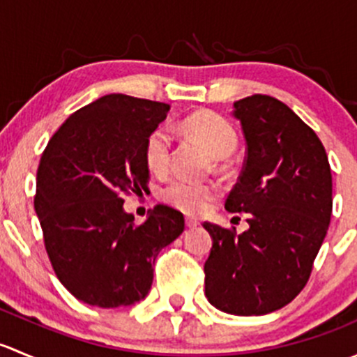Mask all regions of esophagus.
I'll return each instance as SVG.
<instances>
[{
  "label": "esophagus",
  "mask_w": 357,
  "mask_h": 357,
  "mask_svg": "<svg viewBox=\"0 0 357 357\" xmlns=\"http://www.w3.org/2000/svg\"><path fill=\"white\" fill-rule=\"evenodd\" d=\"M186 226L188 228H197V226H200V222L193 218H186Z\"/></svg>",
  "instance_id": "34e87169"
}]
</instances>
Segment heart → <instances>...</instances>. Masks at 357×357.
<instances>
[{
    "label": "heart",
    "instance_id": "obj_1",
    "mask_svg": "<svg viewBox=\"0 0 357 357\" xmlns=\"http://www.w3.org/2000/svg\"><path fill=\"white\" fill-rule=\"evenodd\" d=\"M183 131L200 143L212 157H229L238 146V136L233 126L221 115L199 112L181 124ZM145 162L150 171L162 174L171 162V132L167 128L153 129L145 143ZM219 195L218 186L212 183L192 181L176 178L162 190V199L178 211L186 214H202Z\"/></svg>",
    "mask_w": 357,
    "mask_h": 357
}]
</instances>
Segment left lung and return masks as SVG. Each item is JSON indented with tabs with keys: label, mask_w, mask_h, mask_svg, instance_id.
<instances>
[{
	"label": "left lung",
	"mask_w": 357,
	"mask_h": 357,
	"mask_svg": "<svg viewBox=\"0 0 357 357\" xmlns=\"http://www.w3.org/2000/svg\"><path fill=\"white\" fill-rule=\"evenodd\" d=\"M247 157L226 211L247 212L236 235L212 222L205 297L228 314L261 316L294 301L332 218V171L316 132L283 102L252 95L233 103Z\"/></svg>",
	"instance_id": "8db88e82"
}]
</instances>
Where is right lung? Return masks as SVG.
<instances>
[{"label":"right lung","mask_w":357,"mask_h":357,"mask_svg":"<svg viewBox=\"0 0 357 357\" xmlns=\"http://www.w3.org/2000/svg\"><path fill=\"white\" fill-rule=\"evenodd\" d=\"M169 109L105 95L74 112L43 152L36 214L60 283L84 304L110 309L145 298L158 252L185 229L181 212L167 205L136 225L121 199L149 190L145 143Z\"/></svg>","instance_id":"1"}]
</instances>
